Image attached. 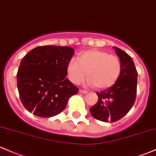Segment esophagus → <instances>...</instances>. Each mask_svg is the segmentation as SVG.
<instances>
[{"label": "esophagus", "mask_w": 156, "mask_h": 156, "mask_svg": "<svg viewBox=\"0 0 156 156\" xmlns=\"http://www.w3.org/2000/svg\"><path fill=\"white\" fill-rule=\"evenodd\" d=\"M79 93H83V94H87V93H88V92L86 91V90H83L80 89L79 90Z\"/></svg>", "instance_id": "obj_1"}]
</instances>
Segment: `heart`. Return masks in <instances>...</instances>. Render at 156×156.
<instances>
[{
	"label": "heart",
	"instance_id": "heart-1",
	"mask_svg": "<svg viewBox=\"0 0 156 156\" xmlns=\"http://www.w3.org/2000/svg\"><path fill=\"white\" fill-rule=\"evenodd\" d=\"M121 62L117 56L99 49H90L78 54L77 60L71 59L66 66L69 78L78 84L86 77L87 84L96 89L111 87L120 75Z\"/></svg>",
	"mask_w": 156,
	"mask_h": 156
}]
</instances>
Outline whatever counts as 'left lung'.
I'll use <instances>...</instances> for the list:
<instances>
[{
    "mask_svg": "<svg viewBox=\"0 0 156 156\" xmlns=\"http://www.w3.org/2000/svg\"><path fill=\"white\" fill-rule=\"evenodd\" d=\"M121 62L120 75L111 87L97 92L98 101L90 108L91 115L102 122H116L127 114L136 99L137 72L132 57L117 47H113Z\"/></svg>",
    "mask_w": 156,
    "mask_h": 156,
    "instance_id": "obj_1",
    "label": "left lung"
}]
</instances>
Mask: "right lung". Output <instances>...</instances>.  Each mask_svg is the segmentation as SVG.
<instances>
[{
	"instance_id": "1",
	"label": "right lung",
	"mask_w": 156,
	"mask_h": 156,
	"mask_svg": "<svg viewBox=\"0 0 156 156\" xmlns=\"http://www.w3.org/2000/svg\"><path fill=\"white\" fill-rule=\"evenodd\" d=\"M75 53L68 46L45 45L32 49L20 63L17 87L24 107L34 115L51 117L61 113L78 92L66 78V66Z\"/></svg>"
}]
</instances>
